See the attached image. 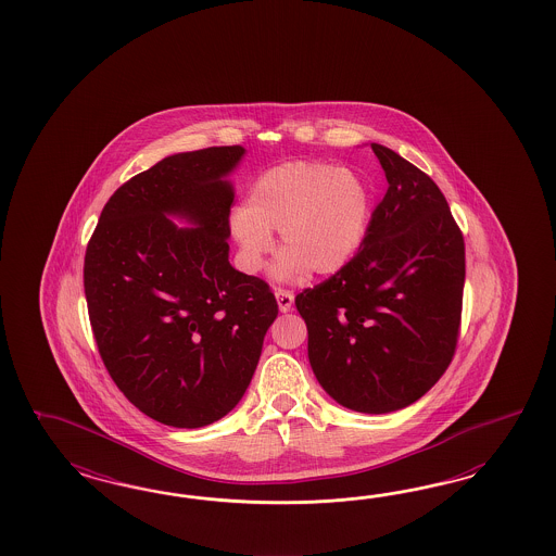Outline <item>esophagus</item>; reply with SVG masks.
<instances>
[{
  "label": "esophagus",
  "instance_id": "34e87169",
  "mask_svg": "<svg viewBox=\"0 0 556 556\" xmlns=\"http://www.w3.org/2000/svg\"><path fill=\"white\" fill-rule=\"evenodd\" d=\"M275 298H277L279 309H281L283 314L293 307V293H291L289 289H281V287H277V289H275Z\"/></svg>",
  "mask_w": 556,
  "mask_h": 556
}]
</instances>
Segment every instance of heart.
<instances>
[{
	"label": "heart",
	"instance_id": "obj_1",
	"mask_svg": "<svg viewBox=\"0 0 556 556\" xmlns=\"http://www.w3.org/2000/svg\"><path fill=\"white\" fill-rule=\"evenodd\" d=\"M372 214L367 181L349 168L324 161H289L263 170L249 189L247 205L230 218L240 263L261 269L279 232L273 277H320L344 269L358 253Z\"/></svg>",
	"mask_w": 556,
	"mask_h": 556
}]
</instances>
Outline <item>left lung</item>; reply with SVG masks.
Wrapping results in <instances>:
<instances>
[{"label": "left lung", "instance_id": "8db88e82", "mask_svg": "<svg viewBox=\"0 0 556 556\" xmlns=\"http://www.w3.org/2000/svg\"><path fill=\"white\" fill-rule=\"evenodd\" d=\"M386 198L353 261L295 298L324 391L363 414L418 402L451 365L465 287V240L437 184L370 144Z\"/></svg>", "mask_w": 556, "mask_h": 556}]
</instances>
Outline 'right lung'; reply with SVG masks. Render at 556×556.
I'll list each match as a JSON object with an SVG mask.
<instances>
[{
    "label": "right lung",
    "instance_id": "add662e5",
    "mask_svg": "<svg viewBox=\"0 0 556 556\" xmlns=\"http://www.w3.org/2000/svg\"><path fill=\"white\" fill-rule=\"evenodd\" d=\"M242 154L179 152L138 173L103 205L85 251L101 361L130 404L173 428H202L235 409L279 314L269 286L228 261V175Z\"/></svg>",
    "mask_w": 556,
    "mask_h": 556
}]
</instances>
